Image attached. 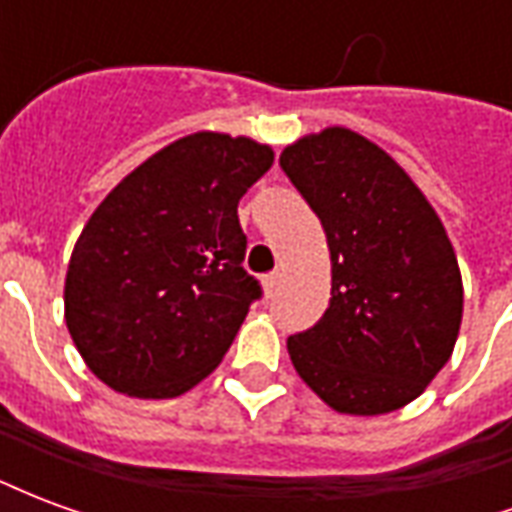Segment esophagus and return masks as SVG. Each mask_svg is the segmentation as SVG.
I'll list each match as a JSON object with an SVG mask.
<instances>
[{"label":"esophagus","mask_w":512,"mask_h":512,"mask_svg":"<svg viewBox=\"0 0 512 512\" xmlns=\"http://www.w3.org/2000/svg\"><path fill=\"white\" fill-rule=\"evenodd\" d=\"M279 282H282V274H279V271H271V274L263 277V290H266V296H274V293H277Z\"/></svg>","instance_id":"esophagus-1"}]
</instances>
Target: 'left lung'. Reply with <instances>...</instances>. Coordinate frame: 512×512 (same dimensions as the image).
I'll list each match as a JSON object with an SVG mask.
<instances>
[{
    "instance_id": "obj_1",
    "label": "left lung",
    "mask_w": 512,
    "mask_h": 512,
    "mask_svg": "<svg viewBox=\"0 0 512 512\" xmlns=\"http://www.w3.org/2000/svg\"><path fill=\"white\" fill-rule=\"evenodd\" d=\"M279 164L318 213L332 255L329 307L288 337L290 362L340 414L408 406L447 365L463 318L461 268L439 213L351 128L301 136Z\"/></svg>"
}]
</instances>
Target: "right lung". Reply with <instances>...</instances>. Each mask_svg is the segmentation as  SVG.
Segmentation results:
<instances>
[{
    "mask_svg": "<svg viewBox=\"0 0 512 512\" xmlns=\"http://www.w3.org/2000/svg\"><path fill=\"white\" fill-rule=\"evenodd\" d=\"M271 164L249 136L197 131L106 194L65 274V323L95 378L164 400L219 367L260 296L241 266L238 200Z\"/></svg>",
    "mask_w": 512,
    "mask_h": 512,
    "instance_id": "right-lung-1",
    "label": "right lung"
}]
</instances>
